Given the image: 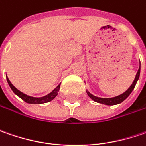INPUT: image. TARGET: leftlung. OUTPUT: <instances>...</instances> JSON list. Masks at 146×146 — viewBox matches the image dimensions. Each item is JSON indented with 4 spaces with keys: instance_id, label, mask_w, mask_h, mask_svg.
Returning <instances> with one entry per match:
<instances>
[{
    "instance_id": "8db88e82",
    "label": "left lung",
    "mask_w": 146,
    "mask_h": 146,
    "mask_svg": "<svg viewBox=\"0 0 146 146\" xmlns=\"http://www.w3.org/2000/svg\"><path fill=\"white\" fill-rule=\"evenodd\" d=\"M140 71H141V66H140V67H139V69H138L137 76L135 77V80H134V81H133V83L132 84V85L129 87V88L127 90L126 92H124V93H123V94H121V95H119V96H117V97L111 98H102L95 97V96H93V94H91L89 92H88L87 91L88 95L89 98H92L94 102H98V103L105 104V105H108V106H113V105L121 103L122 102H123V101L131 94V93L132 92V90L134 89V88L136 86V84H137L138 79H139V76H140Z\"/></svg>"
}]
</instances>
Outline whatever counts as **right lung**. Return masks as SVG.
Returning <instances> with one entry per match:
<instances>
[{
    "label": "right lung",
    "mask_w": 146,
    "mask_h": 146,
    "mask_svg": "<svg viewBox=\"0 0 146 146\" xmlns=\"http://www.w3.org/2000/svg\"><path fill=\"white\" fill-rule=\"evenodd\" d=\"M7 79V82H8L9 85V87L11 88V89L13 90L16 95H18L21 99H23L24 102H26L27 103H30V104H42V103H45V102H48L50 101H52L53 98H55L58 93L59 88H60V84L57 86V88L53 90L52 93H50L49 94H48L47 96H44L43 98H32V97H30V96H27L26 95L23 93L20 92L19 89H17L16 88L14 87V85L11 84V82L9 81V80L8 79V77H6Z\"/></svg>",
    "instance_id": "add662e5"
}]
</instances>
